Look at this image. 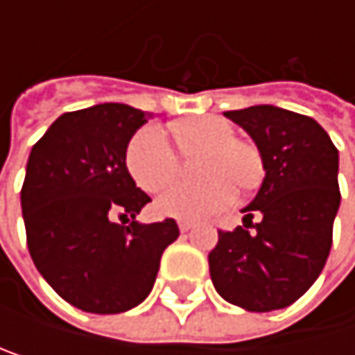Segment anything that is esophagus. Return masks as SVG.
<instances>
[{
  "instance_id": "obj_1",
  "label": "esophagus",
  "mask_w": 355,
  "mask_h": 355,
  "mask_svg": "<svg viewBox=\"0 0 355 355\" xmlns=\"http://www.w3.org/2000/svg\"><path fill=\"white\" fill-rule=\"evenodd\" d=\"M178 226H180L182 233H188V230L192 228V222H188V220H180V222H178Z\"/></svg>"
}]
</instances>
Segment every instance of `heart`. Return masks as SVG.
I'll return each instance as SVG.
<instances>
[{
	"label": "heart",
	"instance_id": "1",
	"mask_svg": "<svg viewBox=\"0 0 355 355\" xmlns=\"http://www.w3.org/2000/svg\"><path fill=\"white\" fill-rule=\"evenodd\" d=\"M175 137L186 152H207L201 165L203 184H175L156 201V211L175 220H203L235 199V182L254 186L262 175L260 152L237 139L235 127L220 116L184 120L175 127ZM127 165L133 180L148 192L165 188L180 169V158L169 133L158 127H144L129 144Z\"/></svg>",
	"mask_w": 355,
	"mask_h": 355
}]
</instances>
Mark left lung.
<instances>
[{
	"instance_id": "obj_1",
	"label": "left lung",
	"mask_w": 355,
	"mask_h": 355,
	"mask_svg": "<svg viewBox=\"0 0 355 355\" xmlns=\"http://www.w3.org/2000/svg\"><path fill=\"white\" fill-rule=\"evenodd\" d=\"M224 116L254 139L264 180L241 209L243 226L218 233L211 282L245 311L284 309L313 286L330 254L341 203L339 150L313 118L284 107L252 105Z\"/></svg>"
}]
</instances>
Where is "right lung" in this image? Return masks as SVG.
<instances>
[{"mask_svg":"<svg viewBox=\"0 0 355 355\" xmlns=\"http://www.w3.org/2000/svg\"><path fill=\"white\" fill-rule=\"evenodd\" d=\"M152 114L99 103L59 116L31 148L21 207L35 269L69 305L122 313L152 292L173 218L141 224L150 201L127 169V148ZM116 215L134 218L129 227Z\"/></svg>","mask_w":355,"mask_h":355,"instance_id":"add662e5","label":"right lung"}]
</instances>
